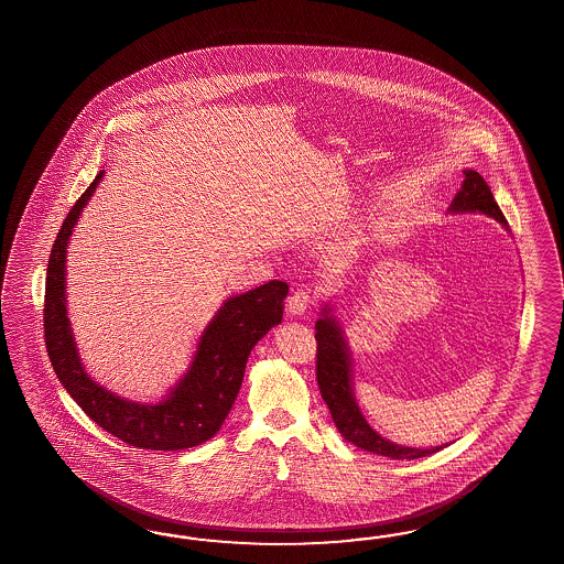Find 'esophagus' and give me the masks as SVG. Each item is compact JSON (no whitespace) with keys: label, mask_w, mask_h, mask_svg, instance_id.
<instances>
[{"label":"esophagus","mask_w":564,"mask_h":564,"mask_svg":"<svg viewBox=\"0 0 564 564\" xmlns=\"http://www.w3.org/2000/svg\"><path fill=\"white\" fill-rule=\"evenodd\" d=\"M314 304V295L310 290H295L288 300V312L291 316H302L307 307Z\"/></svg>","instance_id":"1"}]
</instances>
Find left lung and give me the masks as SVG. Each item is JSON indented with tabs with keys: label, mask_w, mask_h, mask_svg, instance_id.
<instances>
[{
	"label": "left lung",
	"mask_w": 564,
	"mask_h": 564,
	"mask_svg": "<svg viewBox=\"0 0 564 564\" xmlns=\"http://www.w3.org/2000/svg\"><path fill=\"white\" fill-rule=\"evenodd\" d=\"M465 180L457 196L448 206L451 213H481L507 227V219L496 205L495 196L486 180L478 171L465 170ZM509 229V227H507ZM316 380L335 426L339 427L345 441L364 451L384 455L391 459H420L438 453L443 446L413 448L401 446L382 438L361 415L354 389H351V356L343 337L341 326L330 316V307H323V316L316 321Z\"/></svg>",
	"instance_id": "1"
}]
</instances>
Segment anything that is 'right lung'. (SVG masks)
Listing matches in <instances>:
<instances>
[{"mask_svg":"<svg viewBox=\"0 0 564 564\" xmlns=\"http://www.w3.org/2000/svg\"><path fill=\"white\" fill-rule=\"evenodd\" d=\"M102 173L105 171L97 173L85 194L69 208L50 254L43 328L53 370L86 415L123 443L151 451L198 446L213 438L223 426L238 397L248 356L252 347L281 323L283 300L290 288L285 281H269L257 290L229 297L206 326L188 372L163 401L142 405L109 393L86 375L66 310L69 236L99 186Z\"/></svg>","mask_w":564,"mask_h":564,"instance_id":"obj_1","label":"right lung"}]
</instances>
